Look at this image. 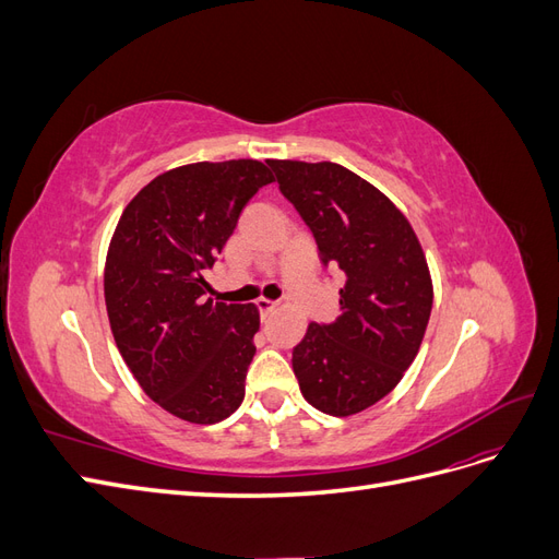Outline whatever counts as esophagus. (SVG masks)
<instances>
[{
  "mask_svg": "<svg viewBox=\"0 0 559 559\" xmlns=\"http://www.w3.org/2000/svg\"><path fill=\"white\" fill-rule=\"evenodd\" d=\"M257 308H259V312L265 317V314H270V312H275V308H277V302H273V300H267V298H259L257 300Z\"/></svg>",
  "mask_w": 559,
  "mask_h": 559,
  "instance_id": "34e87169",
  "label": "esophagus"
}]
</instances>
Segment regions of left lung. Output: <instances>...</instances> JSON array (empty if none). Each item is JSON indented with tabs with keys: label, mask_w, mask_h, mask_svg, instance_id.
Segmentation results:
<instances>
[{
	"label": "left lung",
	"mask_w": 559,
	"mask_h": 559,
	"mask_svg": "<svg viewBox=\"0 0 559 559\" xmlns=\"http://www.w3.org/2000/svg\"><path fill=\"white\" fill-rule=\"evenodd\" d=\"M312 230L324 265L345 273L341 314L294 347V373L317 411L347 417L384 399L415 361L433 306L425 251L408 218L337 163L267 160Z\"/></svg>",
	"instance_id": "1"
}]
</instances>
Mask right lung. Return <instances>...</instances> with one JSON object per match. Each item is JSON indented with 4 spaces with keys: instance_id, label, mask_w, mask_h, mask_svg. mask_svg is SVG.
I'll return each instance as SVG.
<instances>
[{
    "instance_id": "obj_1",
    "label": "right lung",
    "mask_w": 559,
    "mask_h": 559,
    "mask_svg": "<svg viewBox=\"0 0 559 559\" xmlns=\"http://www.w3.org/2000/svg\"><path fill=\"white\" fill-rule=\"evenodd\" d=\"M273 181L251 158L181 165L118 218L105 265L114 341L144 394L183 421L214 425L245 399L259 308L207 298L205 273L251 195Z\"/></svg>"
}]
</instances>
